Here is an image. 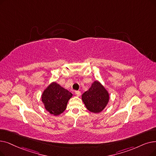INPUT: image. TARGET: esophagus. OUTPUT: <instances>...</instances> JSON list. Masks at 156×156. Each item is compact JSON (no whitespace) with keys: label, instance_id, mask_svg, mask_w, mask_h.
I'll list each match as a JSON object with an SVG mask.
<instances>
[{"label":"esophagus","instance_id":"obj_1","mask_svg":"<svg viewBox=\"0 0 156 156\" xmlns=\"http://www.w3.org/2000/svg\"><path fill=\"white\" fill-rule=\"evenodd\" d=\"M75 94L77 97H80L81 96V92L80 91H75Z\"/></svg>","mask_w":156,"mask_h":156}]
</instances>
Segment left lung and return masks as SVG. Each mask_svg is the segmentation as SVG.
Masks as SVG:
<instances>
[{
	"label": "left lung",
	"instance_id": "1",
	"mask_svg": "<svg viewBox=\"0 0 156 156\" xmlns=\"http://www.w3.org/2000/svg\"><path fill=\"white\" fill-rule=\"evenodd\" d=\"M82 99L88 110L99 113L105 109L109 102L110 94L101 83L96 80L89 89L82 94Z\"/></svg>",
	"mask_w": 156,
	"mask_h": 156
}]
</instances>
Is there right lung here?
Segmentation results:
<instances>
[{
  "instance_id": "add662e5",
  "label": "right lung",
  "mask_w": 156,
  "mask_h": 156,
  "mask_svg": "<svg viewBox=\"0 0 156 156\" xmlns=\"http://www.w3.org/2000/svg\"><path fill=\"white\" fill-rule=\"evenodd\" d=\"M73 94L55 82H51L43 92L41 101L44 108L54 116L64 112Z\"/></svg>"
}]
</instances>
